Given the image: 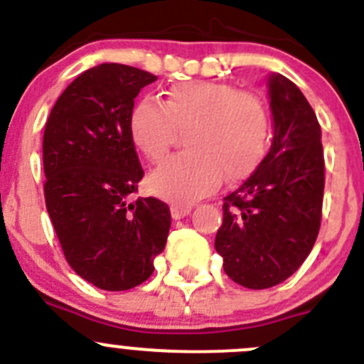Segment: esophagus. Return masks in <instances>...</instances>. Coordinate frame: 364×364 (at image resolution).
Instances as JSON below:
<instances>
[{
  "instance_id": "1",
  "label": "esophagus",
  "mask_w": 364,
  "mask_h": 364,
  "mask_svg": "<svg viewBox=\"0 0 364 364\" xmlns=\"http://www.w3.org/2000/svg\"><path fill=\"white\" fill-rule=\"evenodd\" d=\"M170 210H171V218H173V219H182V218H186V215L191 212V205L171 203Z\"/></svg>"
}]
</instances>
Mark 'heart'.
<instances>
[{
  "label": "heart",
  "mask_w": 364,
  "mask_h": 364,
  "mask_svg": "<svg viewBox=\"0 0 364 364\" xmlns=\"http://www.w3.org/2000/svg\"><path fill=\"white\" fill-rule=\"evenodd\" d=\"M189 150L168 159L149 178L152 193L173 201H194L223 181L240 182L264 159L269 145V113L253 92L226 82L183 81L166 100L145 97L129 114V136L150 161L161 163L177 129H186Z\"/></svg>",
  "instance_id": "1"
}]
</instances>
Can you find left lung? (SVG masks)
<instances>
[{
    "instance_id": "1",
    "label": "left lung",
    "mask_w": 364,
    "mask_h": 364,
    "mask_svg": "<svg viewBox=\"0 0 364 364\" xmlns=\"http://www.w3.org/2000/svg\"><path fill=\"white\" fill-rule=\"evenodd\" d=\"M274 138L260 166L225 196L215 251L246 289H271L303 265L322 219L323 150L316 114L282 74L269 77Z\"/></svg>"
}]
</instances>
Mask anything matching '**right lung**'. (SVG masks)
Returning a JSON list of instances; mask_svg holds the SVG:
<instances>
[{"label": "right lung", "instance_id": "1", "mask_svg": "<svg viewBox=\"0 0 364 364\" xmlns=\"http://www.w3.org/2000/svg\"><path fill=\"white\" fill-rule=\"evenodd\" d=\"M157 75L120 63L79 74L53 106L42 141L44 196L68 265L97 289L120 292L152 276L170 207L138 198L143 178L129 114Z\"/></svg>", "mask_w": 364, "mask_h": 364}]
</instances>
